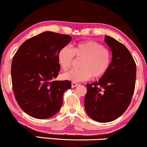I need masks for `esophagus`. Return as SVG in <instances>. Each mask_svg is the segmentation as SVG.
<instances>
[{
  "label": "esophagus",
  "instance_id": "34e87169",
  "mask_svg": "<svg viewBox=\"0 0 147 147\" xmlns=\"http://www.w3.org/2000/svg\"><path fill=\"white\" fill-rule=\"evenodd\" d=\"M78 84L76 83V82H72V88H75L77 86Z\"/></svg>",
  "mask_w": 147,
  "mask_h": 147
}]
</instances>
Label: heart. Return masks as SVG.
<instances>
[{"label":"heart","instance_id":"heart-1","mask_svg":"<svg viewBox=\"0 0 147 147\" xmlns=\"http://www.w3.org/2000/svg\"><path fill=\"white\" fill-rule=\"evenodd\" d=\"M75 57L82 59L79 69H72L63 72L62 77L72 82H84L94 78L99 79L107 72L111 61L110 50L101 43L93 41L79 42L74 48L66 45L58 52L57 59L60 66L67 70L73 63Z\"/></svg>","mask_w":147,"mask_h":147}]
</instances>
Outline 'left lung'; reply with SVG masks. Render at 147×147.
I'll use <instances>...</instances> for the list:
<instances>
[{
  "instance_id": "left-lung-1",
  "label": "left lung",
  "mask_w": 147,
  "mask_h": 147,
  "mask_svg": "<svg viewBox=\"0 0 147 147\" xmlns=\"http://www.w3.org/2000/svg\"><path fill=\"white\" fill-rule=\"evenodd\" d=\"M105 41L112 51V61L98 82L87 84L84 106L87 114L99 122L120 117L131 104L136 86V64L129 50L109 36Z\"/></svg>"
}]
</instances>
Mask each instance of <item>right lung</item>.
<instances>
[{
    "label": "right lung",
    "mask_w": 147,
    "mask_h": 147,
    "mask_svg": "<svg viewBox=\"0 0 147 147\" xmlns=\"http://www.w3.org/2000/svg\"><path fill=\"white\" fill-rule=\"evenodd\" d=\"M71 41L67 34L44 32L22 44L13 57V91L24 112L38 119L51 117L63 104L69 81H55L60 71L58 52Z\"/></svg>",
    "instance_id": "add662e5"
}]
</instances>
